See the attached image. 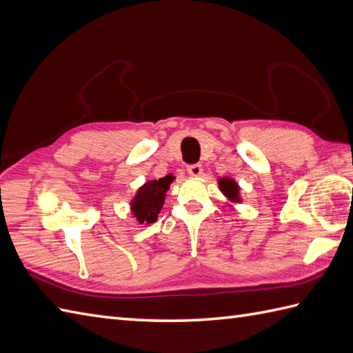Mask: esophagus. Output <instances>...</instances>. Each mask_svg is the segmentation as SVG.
<instances>
[{
	"label": "esophagus",
	"instance_id": "34e87169",
	"mask_svg": "<svg viewBox=\"0 0 353 353\" xmlns=\"http://www.w3.org/2000/svg\"><path fill=\"white\" fill-rule=\"evenodd\" d=\"M188 173L194 177H199L203 173L201 163H192V165H188Z\"/></svg>",
	"mask_w": 353,
	"mask_h": 353
}]
</instances>
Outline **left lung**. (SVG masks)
<instances>
[{
  "mask_svg": "<svg viewBox=\"0 0 353 353\" xmlns=\"http://www.w3.org/2000/svg\"><path fill=\"white\" fill-rule=\"evenodd\" d=\"M219 190L223 191V194L227 196L228 200H232L234 203L241 201V195H239V186L234 182L233 179L223 177L219 179Z\"/></svg>",
  "mask_w": 353,
  "mask_h": 353,
  "instance_id": "left-lung-1",
  "label": "left lung"
}]
</instances>
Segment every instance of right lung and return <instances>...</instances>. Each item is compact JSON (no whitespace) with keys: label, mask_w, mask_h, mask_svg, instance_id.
<instances>
[{"label":"right lung","mask_w":353,"mask_h":353,"mask_svg":"<svg viewBox=\"0 0 353 353\" xmlns=\"http://www.w3.org/2000/svg\"><path fill=\"white\" fill-rule=\"evenodd\" d=\"M173 179V176L168 174L162 179L152 180L137 191V195L130 203V209L139 224H152L158 219V214L163 206V200H165V192Z\"/></svg>","instance_id":"right-lung-1"}]
</instances>
